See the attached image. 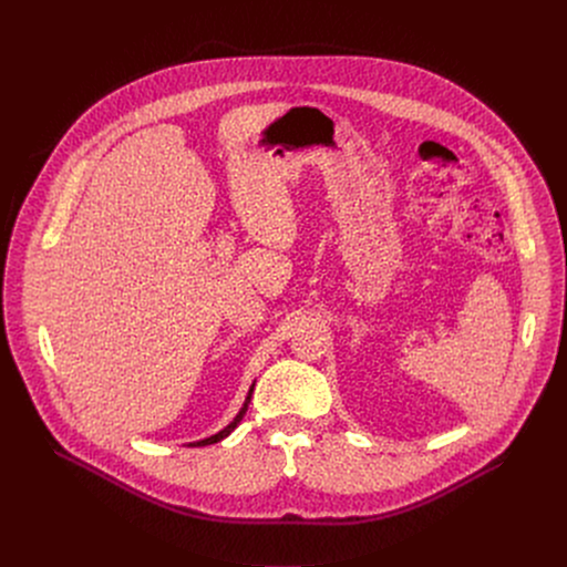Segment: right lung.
<instances>
[{
  "mask_svg": "<svg viewBox=\"0 0 567 567\" xmlns=\"http://www.w3.org/2000/svg\"><path fill=\"white\" fill-rule=\"evenodd\" d=\"M251 394H254V388L249 390V396H247V403L245 406H241V411L237 413V417L224 429V431H219L217 435H210V437H206V440H199V442H195L193 446H208V444H215V442H219V440H224L226 435H230V431H235V426L241 422V417H245V413H247V409H249V401H251Z\"/></svg>",
  "mask_w": 567,
  "mask_h": 567,
  "instance_id": "right-lung-1",
  "label": "right lung"
}]
</instances>
